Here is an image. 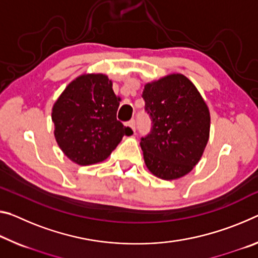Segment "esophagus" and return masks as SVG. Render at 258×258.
I'll return each mask as SVG.
<instances>
[{
  "instance_id": "obj_1",
  "label": "esophagus",
  "mask_w": 258,
  "mask_h": 258,
  "mask_svg": "<svg viewBox=\"0 0 258 258\" xmlns=\"http://www.w3.org/2000/svg\"><path fill=\"white\" fill-rule=\"evenodd\" d=\"M126 126L130 127V130L132 131V132H136V121L134 120H130L127 124H126Z\"/></svg>"
}]
</instances>
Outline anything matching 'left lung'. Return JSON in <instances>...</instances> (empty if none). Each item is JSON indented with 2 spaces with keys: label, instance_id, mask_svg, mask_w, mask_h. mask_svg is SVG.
<instances>
[{
  "label": "left lung",
  "instance_id": "8db88e82",
  "mask_svg": "<svg viewBox=\"0 0 258 258\" xmlns=\"http://www.w3.org/2000/svg\"><path fill=\"white\" fill-rule=\"evenodd\" d=\"M153 128L142 138L145 164L163 180L189 173L201 159L210 136V111L195 85L171 73L145 85L142 92Z\"/></svg>",
  "mask_w": 258,
  "mask_h": 258
}]
</instances>
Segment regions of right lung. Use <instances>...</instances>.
<instances>
[{"instance_id":"1","label":"right lung","mask_w":258,"mask_h":258,"mask_svg":"<svg viewBox=\"0 0 258 258\" xmlns=\"http://www.w3.org/2000/svg\"><path fill=\"white\" fill-rule=\"evenodd\" d=\"M118 107L107 75L84 73L73 79L51 109L54 136L65 156L78 165L107 159L122 137L133 133L117 120Z\"/></svg>"}]
</instances>
